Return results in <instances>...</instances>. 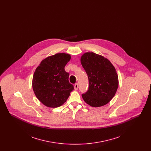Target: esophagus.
<instances>
[{"label":"esophagus","mask_w":151,"mask_h":151,"mask_svg":"<svg viewBox=\"0 0 151 151\" xmlns=\"http://www.w3.org/2000/svg\"><path fill=\"white\" fill-rule=\"evenodd\" d=\"M74 88L75 90H78V84L77 83H76L75 85H74Z\"/></svg>","instance_id":"1"}]
</instances>
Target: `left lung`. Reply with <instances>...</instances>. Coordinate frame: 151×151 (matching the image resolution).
Returning a JSON list of instances; mask_svg holds the SVG:
<instances>
[{
    "label": "left lung",
    "instance_id": "1",
    "mask_svg": "<svg viewBox=\"0 0 151 151\" xmlns=\"http://www.w3.org/2000/svg\"><path fill=\"white\" fill-rule=\"evenodd\" d=\"M86 72L88 90L81 94L84 101L93 107L105 105L114 96L118 78L114 67L106 58L94 52H86L81 58Z\"/></svg>",
    "mask_w": 151,
    "mask_h": 151
}]
</instances>
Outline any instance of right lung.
Here are the masks:
<instances>
[{"label": "right lung", "instance_id": "right-lung-1", "mask_svg": "<svg viewBox=\"0 0 151 151\" xmlns=\"http://www.w3.org/2000/svg\"><path fill=\"white\" fill-rule=\"evenodd\" d=\"M71 59L65 53L56 54L43 60L36 68L32 86L37 99L50 108L62 105L74 89L65 67Z\"/></svg>", "mask_w": 151, "mask_h": 151}]
</instances>
